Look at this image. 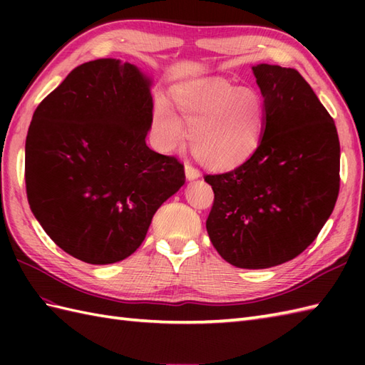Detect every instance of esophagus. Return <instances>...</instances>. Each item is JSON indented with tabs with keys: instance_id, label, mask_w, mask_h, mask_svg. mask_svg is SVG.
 <instances>
[{
	"instance_id": "esophagus-1",
	"label": "esophagus",
	"mask_w": 365,
	"mask_h": 365,
	"mask_svg": "<svg viewBox=\"0 0 365 365\" xmlns=\"http://www.w3.org/2000/svg\"><path fill=\"white\" fill-rule=\"evenodd\" d=\"M185 175H187L188 180H195V178L200 177V170L192 166L191 163H185Z\"/></svg>"
}]
</instances>
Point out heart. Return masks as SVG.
Instances as JSON below:
<instances>
[{
    "instance_id": "heart-1",
    "label": "heart",
    "mask_w": 365,
    "mask_h": 365,
    "mask_svg": "<svg viewBox=\"0 0 365 365\" xmlns=\"http://www.w3.org/2000/svg\"><path fill=\"white\" fill-rule=\"evenodd\" d=\"M173 98L190 130L191 150L207 168L235 169L259 149L267 108L255 91L215 78L182 84ZM153 130L163 150H174L185 139L180 119L163 100L155 105Z\"/></svg>"
}]
</instances>
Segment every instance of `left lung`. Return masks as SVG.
Returning a JSON list of instances; mask_svg holds the SVG:
<instances>
[{"mask_svg": "<svg viewBox=\"0 0 365 365\" xmlns=\"http://www.w3.org/2000/svg\"><path fill=\"white\" fill-rule=\"evenodd\" d=\"M267 108L259 149L224 174H207L215 200L207 232L238 268H271L297 257L320 234L340 187L332 120L294 68L252 67Z\"/></svg>", "mask_w": 365, "mask_h": 365, "instance_id": "1", "label": "left lung"}]
</instances>
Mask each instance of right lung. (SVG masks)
I'll return each mask as SVG.
<instances>
[{
  "label": "right lung",
  "mask_w": 365,
  "mask_h": 365,
  "mask_svg": "<svg viewBox=\"0 0 365 365\" xmlns=\"http://www.w3.org/2000/svg\"><path fill=\"white\" fill-rule=\"evenodd\" d=\"M152 110L149 76L119 59L75 67L36 108L25 145L28 202L75 259H127L185 183L182 163L145 144Z\"/></svg>",
  "instance_id": "add662e5"
}]
</instances>
